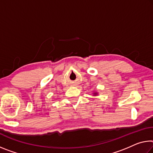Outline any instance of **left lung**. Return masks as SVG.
Segmentation results:
<instances>
[{
  "mask_svg": "<svg viewBox=\"0 0 153 153\" xmlns=\"http://www.w3.org/2000/svg\"><path fill=\"white\" fill-rule=\"evenodd\" d=\"M94 94H96V93H94Z\"/></svg>",
  "mask_w": 153,
  "mask_h": 153,
  "instance_id": "left-lung-1",
  "label": "left lung"
}]
</instances>
